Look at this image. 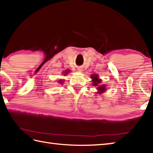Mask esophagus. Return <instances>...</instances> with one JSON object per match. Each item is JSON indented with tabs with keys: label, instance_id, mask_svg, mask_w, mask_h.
I'll return each mask as SVG.
<instances>
[{
	"label": "esophagus",
	"instance_id": "34e87169",
	"mask_svg": "<svg viewBox=\"0 0 153 153\" xmlns=\"http://www.w3.org/2000/svg\"><path fill=\"white\" fill-rule=\"evenodd\" d=\"M77 71H79V72H82V71H83V68H77Z\"/></svg>",
	"mask_w": 153,
	"mask_h": 153
}]
</instances>
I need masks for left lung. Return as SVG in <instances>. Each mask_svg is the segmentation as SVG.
<instances>
[{
    "mask_svg": "<svg viewBox=\"0 0 153 153\" xmlns=\"http://www.w3.org/2000/svg\"><path fill=\"white\" fill-rule=\"evenodd\" d=\"M91 78L92 79V84L94 87H96V88L98 90V93H102L105 92L106 90V85H102L101 83V79L99 78V76L97 74H93L91 76Z\"/></svg>",
    "mask_w": 153,
    "mask_h": 153,
    "instance_id": "1",
    "label": "left lung"
}]
</instances>
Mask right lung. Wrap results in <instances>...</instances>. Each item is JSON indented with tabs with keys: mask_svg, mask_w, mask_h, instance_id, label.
<instances>
[{
	"mask_svg": "<svg viewBox=\"0 0 153 153\" xmlns=\"http://www.w3.org/2000/svg\"><path fill=\"white\" fill-rule=\"evenodd\" d=\"M70 72V70H66L64 71V76H66V75L67 74H68ZM63 82H64V80L63 79H60V80H58V83H60V84H63Z\"/></svg>",
	"mask_w": 153,
	"mask_h": 153,
	"instance_id": "1",
	"label": "right lung"
}]
</instances>
